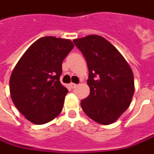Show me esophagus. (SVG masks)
<instances>
[{"label":"esophagus","mask_w":154,"mask_h":154,"mask_svg":"<svg viewBox=\"0 0 154 154\" xmlns=\"http://www.w3.org/2000/svg\"><path fill=\"white\" fill-rule=\"evenodd\" d=\"M69 86H70V88H72V89H74V88H75L77 86V85L75 83H70L69 84Z\"/></svg>","instance_id":"obj_1"}]
</instances>
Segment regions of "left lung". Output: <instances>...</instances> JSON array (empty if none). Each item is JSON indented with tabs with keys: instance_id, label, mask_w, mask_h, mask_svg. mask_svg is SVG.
I'll use <instances>...</instances> for the list:
<instances>
[{
	"instance_id": "obj_1",
	"label": "left lung",
	"mask_w": 154,
	"mask_h": 154,
	"mask_svg": "<svg viewBox=\"0 0 154 154\" xmlns=\"http://www.w3.org/2000/svg\"><path fill=\"white\" fill-rule=\"evenodd\" d=\"M89 69L91 92L80 105L85 113L102 125L115 122L130 106L134 94L132 69L111 43L98 35L73 41Z\"/></svg>"
}]
</instances>
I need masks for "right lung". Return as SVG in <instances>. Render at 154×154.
<instances>
[{"label":"right lung","instance_id":"obj_1","mask_svg":"<svg viewBox=\"0 0 154 154\" xmlns=\"http://www.w3.org/2000/svg\"><path fill=\"white\" fill-rule=\"evenodd\" d=\"M74 48L69 39L43 37L22 55L10 78L13 103L37 125L51 122L63 109L67 88L60 83L62 63Z\"/></svg>","mask_w":154,"mask_h":154}]
</instances>
